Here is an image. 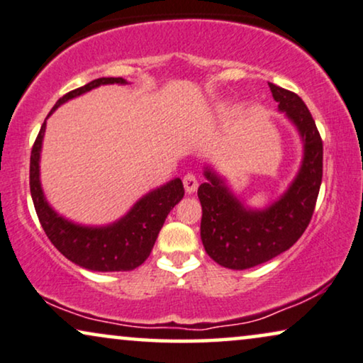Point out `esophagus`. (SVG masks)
<instances>
[{
  "label": "esophagus",
  "instance_id": "obj_1",
  "mask_svg": "<svg viewBox=\"0 0 363 363\" xmlns=\"http://www.w3.org/2000/svg\"><path fill=\"white\" fill-rule=\"evenodd\" d=\"M182 182H184V189H186L187 194H192V192H196L197 186H199V182H197V177L192 172H187L184 179H182Z\"/></svg>",
  "mask_w": 363,
  "mask_h": 363
}]
</instances>
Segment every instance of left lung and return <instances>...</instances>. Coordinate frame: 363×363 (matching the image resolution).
Masks as SVG:
<instances>
[{"mask_svg": "<svg viewBox=\"0 0 363 363\" xmlns=\"http://www.w3.org/2000/svg\"><path fill=\"white\" fill-rule=\"evenodd\" d=\"M279 111L296 125L303 159L289 189L265 209L245 207L225 182L206 167L199 186L201 239L206 252L222 267L244 270L267 262L297 242L312 219L322 184L323 146L315 121L296 93L269 83Z\"/></svg>", "mask_w": 363, "mask_h": 363, "instance_id": "8db88e82", "label": "left lung"}]
</instances>
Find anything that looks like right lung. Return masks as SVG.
<instances>
[{
  "label": "right lung",
  "mask_w": 363,
  "mask_h": 363,
  "mask_svg": "<svg viewBox=\"0 0 363 363\" xmlns=\"http://www.w3.org/2000/svg\"><path fill=\"white\" fill-rule=\"evenodd\" d=\"M123 77H99L81 86L60 98L48 114L65 104L66 101L88 93L103 84H125ZM46 118V119H48ZM46 121L31 149L30 161V189L38 219L52 245L79 267L94 272H123L133 270L149 257L156 242L159 230L174 206L184 197V186L179 177L169 181L157 189L147 192L131 207L124 217L113 224L91 227L81 225L65 219L48 204L40 181V156Z\"/></svg>",
  "instance_id": "right-lung-1"
}]
</instances>
